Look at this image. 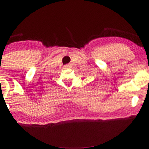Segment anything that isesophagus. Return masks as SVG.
<instances>
[{"instance_id": "esophagus-1", "label": "esophagus", "mask_w": 149, "mask_h": 149, "mask_svg": "<svg viewBox=\"0 0 149 149\" xmlns=\"http://www.w3.org/2000/svg\"><path fill=\"white\" fill-rule=\"evenodd\" d=\"M64 67H65V69H68V68L70 67V66H69V65H66V66H65Z\"/></svg>"}]
</instances>
